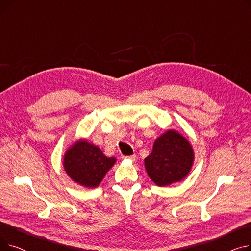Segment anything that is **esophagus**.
Returning <instances> with one entry per match:
<instances>
[{"mask_svg": "<svg viewBox=\"0 0 251 251\" xmlns=\"http://www.w3.org/2000/svg\"><path fill=\"white\" fill-rule=\"evenodd\" d=\"M123 159H124V160H130V161L134 162L135 159H136V156L133 154V155H130V156H123Z\"/></svg>", "mask_w": 251, "mask_h": 251, "instance_id": "1", "label": "esophagus"}]
</instances>
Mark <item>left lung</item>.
<instances>
[{"instance_id": "left-lung-1", "label": "left lung", "mask_w": 251, "mask_h": 251, "mask_svg": "<svg viewBox=\"0 0 251 251\" xmlns=\"http://www.w3.org/2000/svg\"><path fill=\"white\" fill-rule=\"evenodd\" d=\"M194 162V151L186 137L169 129L154 140L152 151L144 159L150 179L160 187L185 179Z\"/></svg>"}]
</instances>
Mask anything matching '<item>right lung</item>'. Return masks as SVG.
Returning <instances> with one entry per match:
<instances>
[{
    "label": "right lung",
    "mask_w": 251,
    "mask_h": 251,
    "mask_svg": "<svg viewBox=\"0 0 251 251\" xmlns=\"http://www.w3.org/2000/svg\"><path fill=\"white\" fill-rule=\"evenodd\" d=\"M116 161V157L104 155L99 147L85 138H79L65 151L63 167L75 183L86 188H97Z\"/></svg>",
    "instance_id": "add662e5"
}]
</instances>
